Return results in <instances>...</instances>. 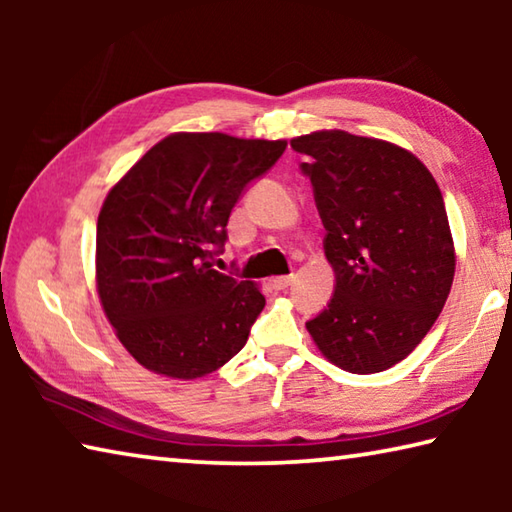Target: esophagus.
Returning <instances> with one entry per match:
<instances>
[{"mask_svg": "<svg viewBox=\"0 0 512 512\" xmlns=\"http://www.w3.org/2000/svg\"><path fill=\"white\" fill-rule=\"evenodd\" d=\"M293 280H296V277H293V275H280V277H273L271 284H273V289L284 291V289L291 287Z\"/></svg>", "mask_w": 512, "mask_h": 512, "instance_id": "obj_1", "label": "esophagus"}]
</instances>
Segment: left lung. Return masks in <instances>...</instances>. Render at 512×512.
<instances>
[{
    "label": "left lung",
    "mask_w": 512,
    "mask_h": 512,
    "mask_svg": "<svg viewBox=\"0 0 512 512\" xmlns=\"http://www.w3.org/2000/svg\"><path fill=\"white\" fill-rule=\"evenodd\" d=\"M307 155L336 275L327 309L307 320L336 366L370 375L415 350L454 282V241L443 194L413 153L375 137L318 131L293 137Z\"/></svg>",
    "instance_id": "1"
}]
</instances>
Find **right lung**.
I'll return each instance as SVG.
<instances>
[{
    "instance_id": "add662e5",
    "label": "right lung",
    "mask_w": 512,
    "mask_h": 512,
    "mask_svg": "<svg viewBox=\"0 0 512 512\" xmlns=\"http://www.w3.org/2000/svg\"><path fill=\"white\" fill-rule=\"evenodd\" d=\"M284 140L173 133L110 189L97 221V289L119 341L158 375H210L244 348L266 298L212 268L232 207Z\"/></svg>"
}]
</instances>
